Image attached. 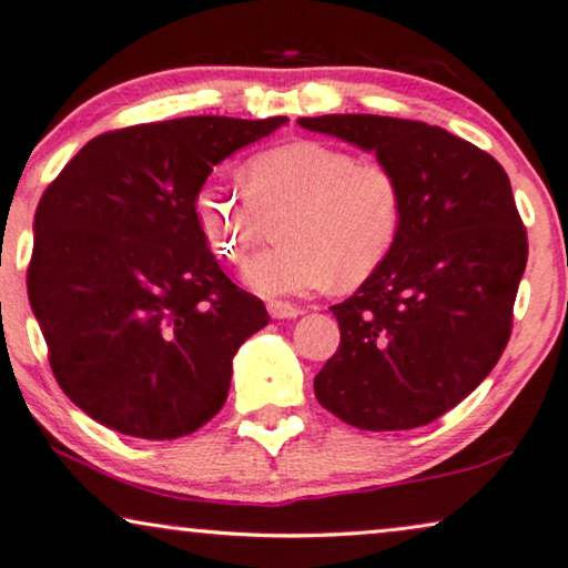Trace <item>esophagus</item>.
Here are the masks:
<instances>
[{
	"mask_svg": "<svg viewBox=\"0 0 568 568\" xmlns=\"http://www.w3.org/2000/svg\"><path fill=\"white\" fill-rule=\"evenodd\" d=\"M267 312L272 320H296L301 314V306L288 304V301H270Z\"/></svg>",
	"mask_w": 568,
	"mask_h": 568,
	"instance_id": "obj_1",
	"label": "esophagus"
}]
</instances>
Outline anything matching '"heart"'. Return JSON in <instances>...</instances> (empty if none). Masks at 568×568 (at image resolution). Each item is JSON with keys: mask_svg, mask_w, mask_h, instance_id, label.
Wrapping results in <instances>:
<instances>
[{"mask_svg": "<svg viewBox=\"0 0 568 568\" xmlns=\"http://www.w3.org/2000/svg\"><path fill=\"white\" fill-rule=\"evenodd\" d=\"M246 192L207 179L194 194V217L207 246L241 264L262 244L267 221L280 244L246 264L262 296H306L335 280L358 285L374 275L403 231V186L374 158L320 140L262 150L244 165Z\"/></svg>", "mask_w": 568, "mask_h": 568, "instance_id": "1", "label": "heart"}]
</instances>
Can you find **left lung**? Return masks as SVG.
Returning <instances> with one entry per match:
<instances>
[{"label":"left lung","instance_id":"left-lung-1","mask_svg":"<svg viewBox=\"0 0 568 568\" xmlns=\"http://www.w3.org/2000/svg\"><path fill=\"white\" fill-rule=\"evenodd\" d=\"M304 130L374 150L403 186V231L366 283L332 306L339 347L316 374L322 407L363 430L436 420L501 358L527 231L501 163L423 121L329 113Z\"/></svg>","mask_w":568,"mask_h":568}]
</instances>
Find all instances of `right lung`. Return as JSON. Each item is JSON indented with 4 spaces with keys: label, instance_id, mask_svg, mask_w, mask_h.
I'll use <instances>...</instances> for the list:
<instances>
[{
    "label": "right lung",
    "instance_id": "1",
    "mask_svg": "<svg viewBox=\"0 0 568 568\" xmlns=\"http://www.w3.org/2000/svg\"><path fill=\"white\" fill-rule=\"evenodd\" d=\"M285 116H186L98 134L36 210L28 298L54 379L90 418L179 438L221 410L233 355L270 322L210 252L194 194Z\"/></svg>",
    "mask_w": 568,
    "mask_h": 568
}]
</instances>
